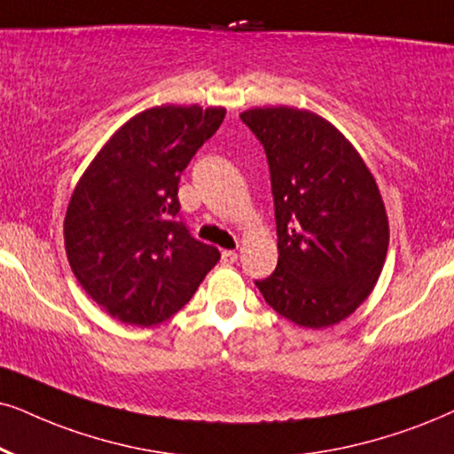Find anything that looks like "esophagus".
I'll list each match as a JSON object with an SVG mask.
<instances>
[{
	"mask_svg": "<svg viewBox=\"0 0 454 454\" xmlns=\"http://www.w3.org/2000/svg\"><path fill=\"white\" fill-rule=\"evenodd\" d=\"M239 260V254L237 251H231V249H226V251H222V263H234Z\"/></svg>",
	"mask_w": 454,
	"mask_h": 454,
	"instance_id": "34e87169",
	"label": "esophagus"
}]
</instances>
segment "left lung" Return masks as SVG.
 <instances>
[{
    "mask_svg": "<svg viewBox=\"0 0 454 454\" xmlns=\"http://www.w3.org/2000/svg\"><path fill=\"white\" fill-rule=\"evenodd\" d=\"M240 119L263 145L274 194L278 263L255 280L270 308L306 329L341 323L371 295L389 223L375 177L320 114L255 106Z\"/></svg>",
    "mask_w": 454,
    "mask_h": 454,
    "instance_id": "left-lung-1",
    "label": "left lung"
}]
</instances>
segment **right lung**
Instances as JSON below:
<instances>
[{"label": "right lung", "instance_id": "right-lung-1", "mask_svg": "<svg viewBox=\"0 0 454 454\" xmlns=\"http://www.w3.org/2000/svg\"><path fill=\"white\" fill-rule=\"evenodd\" d=\"M226 108L153 106L134 114L79 177L65 215L74 278L121 323L174 317L220 260L177 220V182Z\"/></svg>", "mask_w": 454, "mask_h": 454}]
</instances>
